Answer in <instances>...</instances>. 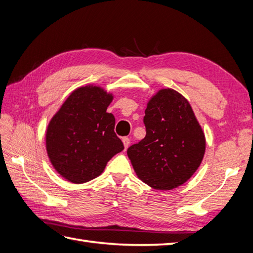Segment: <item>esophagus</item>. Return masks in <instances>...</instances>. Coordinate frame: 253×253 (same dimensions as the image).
<instances>
[{"label":"esophagus","instance_id":"obj_1","mask_svg":"<svg viewBox=\"0 0 253 253\" xmlns=\"http://www.w3.org/2000/svg\"><path fill=\"white\" fill-rule=\"evenodd\" d=\"M123 142H124V145H125V149L126 150L127 147H128V145H129V143H130L129 138H127V137H124V138H123Z\"/></svg>","mask_w":253,"mask_h":253}]
</instances>
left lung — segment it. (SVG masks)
I'll use <instances>...</instances> for the list:
<instances>
[{
  "label": "left lung",
  "instance_id": "left-lung-1",
  "mask_svg": "<svg viewBox=\"0 0 253 253\" xmlns=\"http://www.w3.org/2000/svg\"><path fill=\"white\" fill-rule=\"evenodd\" d=\"M143 123L145 137L127 149L137 176L155 189L182 185L201 164L206 144L189 102L175 90L162 89L147 103Z\"/></svg>",
  "mask_w": 253,
  "mask_h": 253
}]
</instances>
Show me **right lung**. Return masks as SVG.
<instances>
[{
	"instance_id": "add662e5",
	"label": "right lung",
	"mask_w": 253,
	"mask_h": 253,
	"mask_svg": "<svg viewBox=\"0 0 253 253\" xmlns=\"http://www.w3.org/2000/svg\"><path fill=\"white\" fill-rule=\"evenodd\" d=\"M112 99L99 86H81L49 123V159L68 181L81 184L98 177L112 157L125 149L114 132L115 117L107 112Z\"/></svg>"
}]
</instances>
